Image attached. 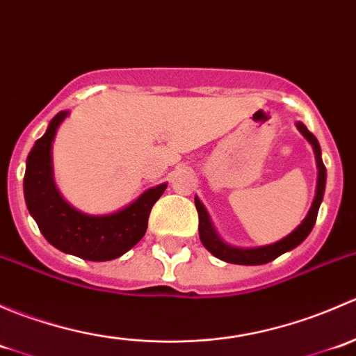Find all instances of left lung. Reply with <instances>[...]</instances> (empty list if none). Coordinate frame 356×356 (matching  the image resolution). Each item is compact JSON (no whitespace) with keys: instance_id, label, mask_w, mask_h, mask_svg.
Segmentation results:
<instances>
[{"instance_id":"obj_1","label":"left lung","mask_w":356,"mask_h":356,"mask_svg":"<svg viewBox=\"0 0 356 356\" xmlns=\"http://www.w3.org/2000/svg\"><path fill=\"white\" fill-rule=\"evenodd\" d=\"M298 129L301 131V134L312 143L315 149V158H317V167H318V181H317V195H315L314 204H312L310 211H308L307 218L291 232L289 236H286L284 239L281 241L274 243V245L268 246H261V248H253V250H241V248H232L224 245V243L218 239V236L215 234V231L211 229L210 220H208L207 210L203 208V204L200 203L198 198H195V204L196 210H198V218H200V239L203 243V246L210 251L213 257L220 258V260L229 261V264H236V265H264L268 264V261L275 260L277 257H281L282 253L286 251L293 250L298 245L307 239V236L310 234L312 229H314L315 222H317V213L318 208H321L322 198H324V189H325V165L321 158V146H318L317 138L305 127L303 124H298Z\"/></svg>"}]
</instances>
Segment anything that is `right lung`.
Returning <instances> with one entry per match:
<instances>
[{"label":"right lung","instance_id":"1","mask_svg":"<svg viewBox=\"0 0 356 356\" xmlns=\"http://www.w3.org/2000/svg\"><path fill=\"white\" fill-rule=\"evenodd\" d=\"M65 117L67 111L56 113L29 153L24 175L25 203L46 241L60 251L82 260H113L141 241L148 229L149 211L167 184L149 189L127 208L105 217L74 210L56 191L51 174V143Z\"/></svg>","mask_w":356,"mask_h":356}]
</instances>
